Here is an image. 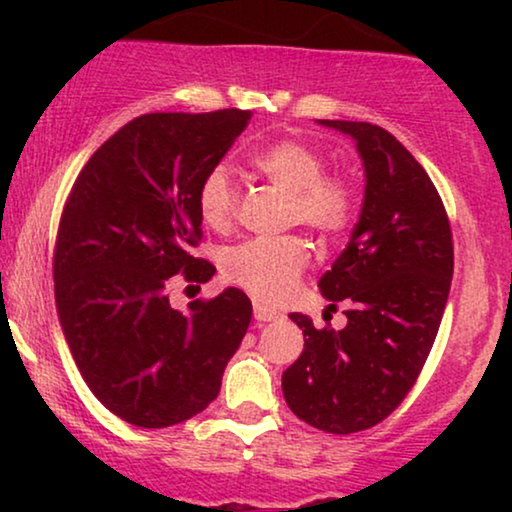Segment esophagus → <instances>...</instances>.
<instances>
[{"mask_svg": "<svg viewBox=\"0 0 512 512\" xmlns=\"http://www.w3.org/2000/svg\"><path fill=\"white\" fill-rule=\"evenodd\" d=\"M254 319L256 321H275V319H279V312H275V310H268V307H263V305H254Z\"/></svg>", "mask_w": 512, "mask_h": 512, "instance_id": "34e87169", "label": "esophagus"}]
</instances>
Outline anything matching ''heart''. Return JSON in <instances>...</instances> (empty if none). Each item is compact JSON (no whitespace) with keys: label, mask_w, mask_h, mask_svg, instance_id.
Masks as SVG:
<instances>
[{"label":"heart","mask_w":512,"mask_h":512,"mask_svg":"<svg viewBox=\"0 0 512 512\" xmlns=\"http://www.w3.org/2000/svg\"><path fill=\"white\" fill-rule=\"evenodd\" d=\"M254 167L270 184L289 193L286 219L319 237H333L347 226L354 212V188L342 177H326L324 160L314 149L286 139L265 146L254 156ZM237 205V184L226 163L207 170L198 188V209L207 226L221 228ZM307 251L298 237L244 240L221 251V272L263 303L286 296L305 268Z\"/></svg>","instance_id":"heart-1"}]
</instances>
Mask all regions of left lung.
<instances>
[{
  "mask_svg": "<svg viewBox=\"0 0 512 512\" xmlns=\"http://www.w3.org/2000/svg\"><path fill=\"white\" fill-rule=\"evenodd\" d=\"M356 144L363 202L347 247L319 279L347 326L317 331L293 312L305 347L282 375L293 415L356 433L391 415L415 384L450 296L454 251L443 200L415 156L380 125L317 121Z\"/></svg>",
  "mask_w": 512,
  "mask_h": 512,
  "instance_id": "1",
  "label": "left lung"
}]
</instances>
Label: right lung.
<instances>
[{
	"mask_svg": "<svg viewBox=\"0 0 512 512\" xmlns=\"http://www.w3.org/2000/svg\"><path fill=\"white\" fill-rule=\"evenodd\" d=\"M251 111L146 114L123 125L83 167L55 242V307L90 391L142 429L198 415L251 321V300L228 286L174 310L167 286L184 270L205 284L214 265L200 240L198 188Z\"/></svg>",
	"mask_w": 512,
	"mask_h": 512,
	"instance_id": "right-lung-1",
	"label": "right lung"
}]
</instances>
